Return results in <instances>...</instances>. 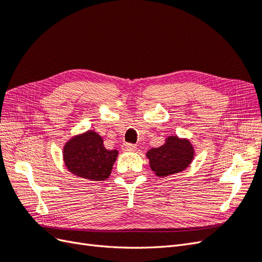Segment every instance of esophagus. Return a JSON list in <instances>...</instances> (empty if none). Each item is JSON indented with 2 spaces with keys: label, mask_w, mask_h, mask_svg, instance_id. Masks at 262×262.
I'll use <instances>...</instances> for the list:
<instances>
[{
  "label": "esophagus",
  "mask_w": 262,
  "mask_h": 262,
  "mask_svg": "<svg viewBox=\"0 0 262 262\" xmlns=\"http://www.w3.org/2000/svg\"><path fill=\"white\" fill-rule=\"evenodd\" d=\"M121 149L123 150V152H132V150L136 149V145L129 144V143H124V144L121 146Z\"/></svg>",
  "instance_id": "34e87169"
}]
</instances>
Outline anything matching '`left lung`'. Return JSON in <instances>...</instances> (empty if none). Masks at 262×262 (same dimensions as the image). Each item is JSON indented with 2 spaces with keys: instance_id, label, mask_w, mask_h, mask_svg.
Masks as SVG:
<instances>
[{
  "instance_id": "obj_1",
  "label": "left lung",
  "mask_w": 262,
  "mask_h": 262,
  "mask_svg": "<svg viewBox=\"0 0 262 262\" xmlns=\"http://www.w3.org/2000/svg\"><path fill=\"white\" fill-rule=\"evenodd\" d=\"M146 157L150 169L163 178L188 168L194 158V147L189 139L173 134L166 138L160 147L148 149Z\"/></svg>"
}]
</instances>
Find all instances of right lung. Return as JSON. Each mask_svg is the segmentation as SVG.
I'll list each match as a JSON object with an SVG mask.
<instances>
[{
    "instance_id": "1",
    "label": "right lung",
    "mask_w": 262,
    "mask_h": 262,
    "mask_svg": "<svg viewBox=\"0 0 262 262\" xmlns=\"http://www.w3.org/2000/svg\"><path fill=\"white\" fill-rule=\"evenodd\" d=\"M63 162L74 176L92 181L106 180L118 157L117 149H107L94 130L76 134L63 145Z\"/></svg>"
}]
</instances>
